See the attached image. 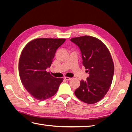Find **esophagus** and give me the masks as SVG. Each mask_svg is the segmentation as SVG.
Here are the masks:
<instances>
[{
  "label": "esophagus",
  "mask_w": 132,
  "mask_h": 132,
  "mask_svg": "<svg viewBox=\"0 0 132 132\" xmlns=\"http://www.w3.org/2000/svg\"><path fill=\"white\" fill-rule=\"evenodd\" d=\"M66 80H70L72 79L71 78H69V77H65V78H64Z\"/></svg>",
  "instance_id": "1"
}]
</instances>
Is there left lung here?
<instances>
[{
	"label": "left lung",
	"mask_w": 132,
	"mask_h": 132,
	"mask_svg": "<svg viewBox=\"0 0 132 132\" xmlns=\"http://www.w3.org/2000/svg\"><path fill=\"white\" fill-rule=\"evenodd\" d=\"M81 51L82 64L89 77L81 80L76 89V96L82 102L94 104L102 100L109 91L114 74V64L109 49L99 39L90 36L70 39Z\"/></svg>",
	"instance_id": "left-lung-1"
}]
</instances>
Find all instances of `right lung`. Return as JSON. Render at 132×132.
Segmentation results:
<instances>
[{"instance_id": "obj_1", "label": "right lung", "mask_w": 132, "mask_h": 132, "mask_svg": "<svg viewBox=\"0 0 132 132\" xmlns=\"http://www.w3.org/2000/svg\"><path fill=\"white\" fill-rule=\"evenodd\" d=\"M64 38H39L28 43L19 62L20 78L32 96L43 101L54 96L63 79L54 78L46 71L52 63L57 50Z\"/></svg>"}]
</instances>
